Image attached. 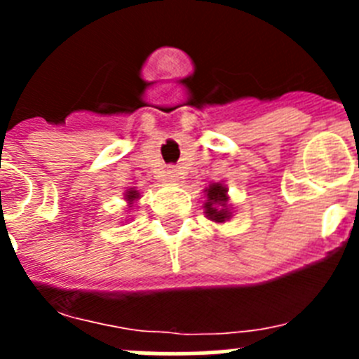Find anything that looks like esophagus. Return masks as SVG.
<instances>
[{"label": "esophagus", "mask_w": 359, "mask_h": 359, "mask_svg": "<svg viewBox=\"0 0 359 359\" xmlns=\"http://www.w3.org/2000/svg\"><path fill=\"white\" fill-rule=\"evenodd\" d=\"M169 180H176V170H169Z\"/></svg>", "instance_id": "1"}]
</instances>
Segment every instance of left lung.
Masks as SVG:
<instances>
[{
	"label": "left lung",
	"instance_id": "left-lung-1",
	"mask_svg": "<svg viewBox=\"0 0 359 359\" xmlns=\"http://www.w3.org/2000/svg\"><path fill=\"white\" fill-rule=\"evenodd\" d=\"M205 192H207V203H205L207 217L215 221V223H224L226 219H230L231 212L226 207V187L221 185V183H214Z\"/></svg>",
	"mask_w": 359,
	"mask_h": 359
}]
</instances>
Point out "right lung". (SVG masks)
<instances>
[{
  "label": "right lung",
  "instance_id": "1",
  "mask_svg": "<svg viewBox=\"0 0 359 359\" xmlns=\"http://www.w3.org/2000/svg\"><path fill=\"white\" fill-rule=\"evenodd\" d=\"M138 198V192H136V190H128V192H126V199H128V201H135V199Z\"/></svg>",
  "mask_w": 359,
  "mask_h": 359
}]
</instances>
